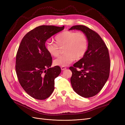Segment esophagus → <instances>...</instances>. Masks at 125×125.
Wrapping results in <instances>:
<instances>
[{"mask_svg":"<svg viewBox=\"0 0 125 125\" xmlns=\"http://www.w3.org/2000/svg\"><path fill=\"white\" fill-rule=\"evenodd\" d=\"M67 69V68L65 67H63V66L61 67V69H62V70H65V69Z\"/></svg>","mask_w":125,"mask_h":125,"instance_id":"34e87169","label":"esophagus"}]
</instances>
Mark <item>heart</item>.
<instances>
[{
  "label": "heart",
  "mask_w": 125,
  "mask_h": 125,
  "mask_svg": "<svg viewBox=\"0 0 125 125\" xmlns=\"http://www.w3.org/2000/svg\"><path fill=\"white\" fill-rule=\"evenodd\" d=\"M55 39L57 44L52 42H47L45 48L52 56L59 55L58 46H63L65 54L59 56L54 61V65L67 66L77 59L84 57L88 49V40L85 34L82 32L65 31L57 35Z\"/></svg>",
  "instance_id": "obj_1"
}]
</instances>
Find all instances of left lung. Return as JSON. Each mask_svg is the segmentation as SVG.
I'll list each match as a JSON object with an SVG mask.
<instances>
[{
  "instance_id": "1",
  "label": "left lung",
  "mask_w": 125,
  "mask_h": 125,
  "mask_svg": "<svg viewBox=\"0 0 125 125\" xmlns=\"http://www.w3.org/2000/svg\"><path fill=\"white\" fill-rule=\"evenodd\" d=\"M73 30L85 34L89 46L84 56L69 68L72 71L71 84L79 95L92 97L102 90L109 77L111 63L108 48L101 36L86 26L74 25L69 29Z\"/></svg>"
}]
</instances>
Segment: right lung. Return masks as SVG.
I'll return each instance as SVG.
<instances>
[{
  "instance_id": "obj_1",
  "label": "right lung",
  "mask_w": 125,
  "mask_h": 125,
  "mask_svg": "<svg viewBox=\"0 0 125 125\" xmlns=\"http://www.w3.org/2000/svg\"><path fill=\"white\" fill-rule=\"evenodd\" d=\"M63 29L64 26H39L29 32L21 42L16 56V73L21 86L34 99L45 100L54 91L55 79L61 69L58 66L51 67L52 57L45 42Z\"/></svg>"
}]
</instances>
